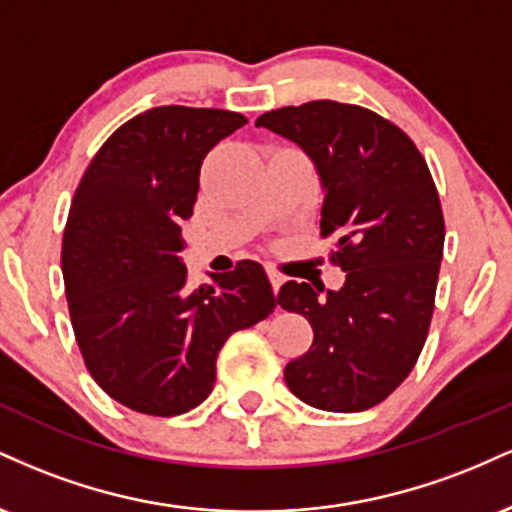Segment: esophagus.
<instances>
[{"label":"esophagus","instance_id":"esophagus-1","mask_svg":"<svg viewBox=\"0 0 512 512\" xmlns=\"http://www.w3.org/2000/svg\"><path fill=\"white\" fill-rule=\"evenodd\" d=\"M269 281H272V289H274V293H279V289H281V284H284V276H281L279 272H274V269H269Z\"/></svg>","mask_w":512,"mask_h":512}]
</instances>
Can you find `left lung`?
<instances>
[{
  "mask_svg": "<svg viewBox=\"0 0 512 512\" xmlns=\"http://www.w3.org/2000/svg\"><path fill=\"white\" fill-rule=\"evenodd\" d=\"M298 144L320 175L322 238H337L339 291L286 281L276 303L313 325V346L286 366L289 390L325 411L390 397L426 344L445 221L424 156L390 120L361 105L310 101L257 117Z\"/></svg>",
  "mask_w": 512,
  "mask_h": 512,
  "instance_id": "8db88e82",
  "label": "left lung"
}]
</instances>
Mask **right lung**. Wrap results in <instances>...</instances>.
<instances>
[{
    "mask_svg": "<svg viewBox=\"0 0 512 512\" xmlns=\"http://www.w3.org/2000/svg\"><path fill=\"white\" fill-rule=\"evenodd\" d=\"M245 122L216 108L146 110L110 134L74 192L62 274L76 344L93 380L139 414L202 404L226 339L276 308L262 264L243 260L190 291L180 260L204 156Z\"/></svg>",
    "mask_w": 512,
    "mask_h": 512,
    "instance_id": "add662e5",
    "label": "right lung"
}]
</instances>
